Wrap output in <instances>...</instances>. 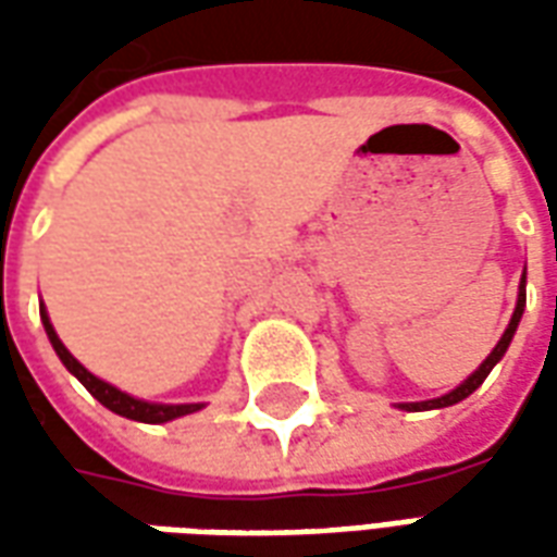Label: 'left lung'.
I'll use <instances>...</instances> for the list:
<instances>
[{"mask_svg": "<svg viewBox=\"0 0 557 557\" xmlns=\"http://www.w3.org/2000/svg\"><path fill=\"white\" fill-rule=\"evenodd\" d=\"M522 310H525V274H522V283H519V298H516V310H513V319H510V325H507V331L502 334V339H498V346L490 351V358L480 363L474 373L468 375L466 382L459 387H454L450 394H444V397L438 399H426V403H399V409L406 411H430V409H447V406H454V403H459V399H466L468 394H474L480 385H483V379L492 373V367L502 361L504 351H507V346H510V339H513L516 327H519V319H522Z\"/></svg>", "mask_w": 557, "mask_h": 557, "instance_id": "left-lung-1", "label": "left lung"}]
</instances>
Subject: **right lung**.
<instances>
[{"label": "right lung", "mask_w": 557, "mask_h": 557, "mask_svg": "<svg viewBox=\"0 0 557 557\" xmlns=\"http://www.w3.org/2000/svg\"><path fill=\"white\" fill-rule=\"evenodd\" d=\"M41 322H44V331H47V337L53 343L55 355H59V361L65 363L67 373H74L83 382V387L89 391L91 397L98 399L101 406H107L110 411L115 414H122V418H131V420H139V423H166V420H175V418H184V414H194V411L202 409V403H184V406H163V403H146V399H137L125 394V391H119L113 387L110 382H103L98 375H91L83 363L65 349V343L59 339L55 334V327L50 325V315L44 310L41 304Z\"/></svg>", "instance_id": "obj_1"}]
</instances>
